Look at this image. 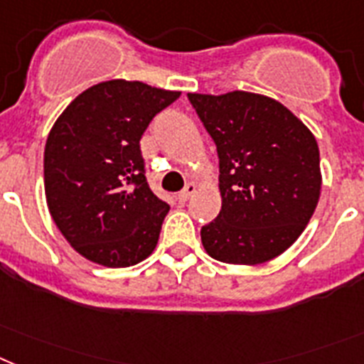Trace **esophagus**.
Wrapping results in <instances>:
<instances>
[{
	"label": "esophagus",
	"mask_w": 364,
	"mask_h": 364,
	"mask_svg": "<svg viewBox=\"0 0 364 364\" xmlns=\"http://www.w3.org/2000/svg\"><path fill=\"white\" fill-rule=\"evenodd\" d=\"M194 192H196V185H194V183H188L187 187L177 194V200L181 201V203H185V201L191 200V196L194 194Z\"/></svg>",
	"instance_id": "esophagus-1"
}]
</instances>
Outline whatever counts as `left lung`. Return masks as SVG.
Instances as JSON below:
<instances>
[{
	"mask_svg": "<svg viewBox=\"0 0 364 364\" xmlns=\"http://www.w3.org/2000/svg\"><path fill=\"white\" fill-rule=\"evenodd\" d=\"M220 159L222 209L201 228L210 257L261 264L289 250L309 224L320 191V151L311 129L262 94H188Z\"/></svg>",
	"mask_w": 364,
	"mask_h": 364,
	"instance_id": "left-lung-1",
	"label": "left lung"
}]
</instances>
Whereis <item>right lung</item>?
<instances>
[{"label":"right lung","mask_w":364,"mask_h":364,"mask_svg":"<svg viewBox=\"0 0 364 364\" xmlns=\"http://www.w3.org/2000/svg\"><path fill=\"white\" fill-rule=\"evenodd\" d=\"M181 92L111 79L79 94L51 127L44 188L55 225L79 255L109 268L154 253L170 210L144 176L140 139Z\"/></svg>","instance_id":"obj_1"}]
</instances>
